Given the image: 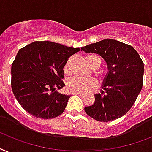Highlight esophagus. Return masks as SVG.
Returning <instances> with one entry per match:
<instances>
[{
	"label": "esophagus",
	"mask_w": 152,
	"mask_h": 152,
	"mask_svg": "<svg viewBox=\"0 0 152 152\" xmlns=\"http://www.w3.org/2000/svg\"><path fill=\"white\" fill-rule=\"evenodd\" d=\"M73 94H76V95H83V94L82 93H73Z\"/></svg>",
	"instance_id": "obj_1"
}]
</instances>
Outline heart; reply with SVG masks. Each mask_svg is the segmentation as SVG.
Returning <instances> with one entry per match:
<instances>
[{"mask_svg": "<svg viewBox=\"0 0 152 152\" xmlns=\"http://www.w3.org/2000/svg\"><path fill=\"white\" fill-rule=\"evenodd\" d=\"M93 58L97 59V66L99 68L102 64V60L99 57L96 56V55H89L87 57V60L89 65L92 66L94 62H95ZM68 66H69V63H67L65 65V72H68ZM96 86H97V82L94 79L75 76L73 78L68 80L66 88H67V91L70 93H84L87 91H92L93 89L95 88Z\"/></svg>", "mask_w": 152, "mask_h": 152, "instance_id": "heart-1", "label": "heart"}]
</instances>
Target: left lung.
I'll use <instances>...</instances> for the list:
<instances>
[{"mask_svg":"<svg viewBox=\"0 0 152 152\" xmlns=\"http://www.w3.org/2000/svg\"><path fill=\"white\" fill-rule=\"evenodd\" d=\"M86 53L101 55L108 65L101 93L94 94V104L85 107L89 116L100 122L119 119L131 108L143 86L144 62L129 44L104 39L81 48Z\"/></svg>","mask_w":152,"mask_h":152,"instance_id":"1","label":"left lung"}]
</instances>
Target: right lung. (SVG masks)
<instances>
[{
    "mask_svg": "<svg viewBox=\"0 0 152 152\" xmlns=\"http://www.w3.org/2000/svg\"><path fill=\"white\" fill-rule=\"evenodd\" d=\"M80 50L51 41H35L18 50L12 65V89L27 112L40 119H52L64 112L70 95L56 89L65 86L64 67Z\"/></svg>",
    "mask_w": 152,
    "mask_h": 152,
    "instance_id": "add662e5",
    "label": "right lung"
}]
</instances>
